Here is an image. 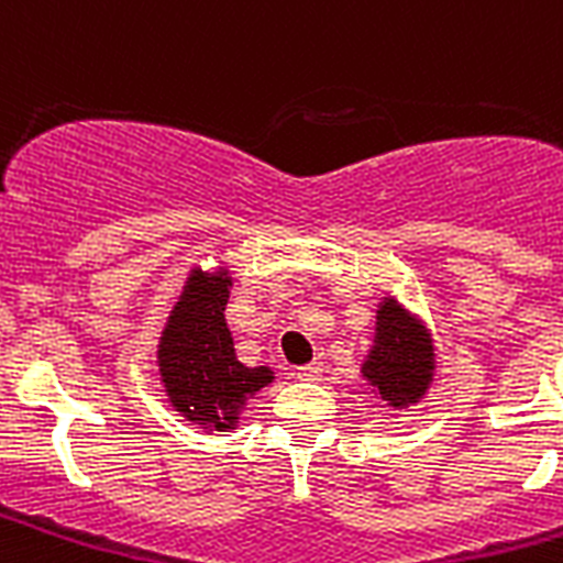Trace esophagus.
I'll return each instance as SVG.
<instances>
[{
	"instance_id": "esophagus-1",
	"label": "esophagus",
	"mask_w": 563,
	"mask_h": 563,
	"mask_svg": "<svg viewBox=\"0 0 563 563\" xmlns=\"http://www.w3.org/2000/svg\"><path fill=\"white\" fill-rule=\"evenodd\" d=\"M321 363H305V366H298L296 369V377L298 380H318L321 377Z\"/></svg>"
}]
</instances>
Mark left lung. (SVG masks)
<instances>
[{
	"label": "left lung",
	"instance_id": "1",
	"mask_svg": "<svg viewBox=\"0 0 563 563\" xmlns=\"http://www.w3.org/2000/svg\"><path fill=\"white\" fill-rule=\"evenodd\" d=\"M363 380L391 409H406L422 400L434 380V346L420 318L397 298L386 296L377 307L375 343L361 363Z\"/></svg>",
	"mask_w": 563,
	"mask_h": 563
}]
</instances>
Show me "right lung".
<instances>
[{
    "label": "right lung",
    "instance_id": "add662e5",
    "mask_svg": "<svg viewBox=\"0 0 563 563\" xmlns=\"http://www.w3.org/2000/svg\"><path fill=\"white\" fill-rule=\"evenodd\" d=\"M233 278L225 267H194L157 343V366L168 402L206 431H228L239 422L247 397L273 383L267 366L236 361L225 321Z\"/></svg>",
    "mask_w": 563,
    "mask_h": 563
}]
</instances>
